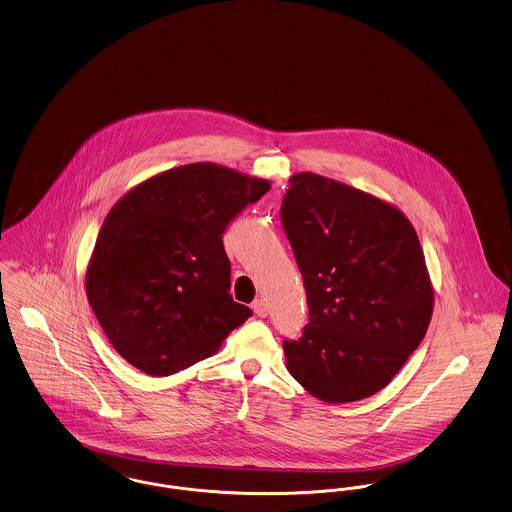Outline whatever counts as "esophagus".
<instances>
[{
  "label": "esophagus",
  "mask_w": 512,
  "mask_h": 512,
  "mask_svg": "<svg viewBox=\"0 0 512 512\" xmlns=\"http://www.w3.org/2000/svg\"><path fill=\"white\" fill-rule=\"evenodd\" d=\"M252 308H254V313H256V315H258V317H266V315H267L266 300H262V298H258V300H254V304H252Z\"/></svg>",
  "instance_id": "1"
}]
</instances>
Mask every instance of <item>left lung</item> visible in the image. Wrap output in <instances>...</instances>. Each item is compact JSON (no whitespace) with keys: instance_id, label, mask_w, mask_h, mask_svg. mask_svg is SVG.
I'll use <instances>...</instances> for the list:
<instances>
[{"instance_id":"8db88e82","label":"left lung","mask_w":512,"mask_h":512,"mask_svg":"<svg viewBox=\"0 0 512 512\" xmlns=\"http://www.w3.org/2000/svg\"><path fill=\"white\" fill-rule=\"evenodd\" d=\"M281 220L310 310L302 336L283 340L290 375L327 403L377 394L432 317L417 231L396 206L312 172L290 178Z\"/></svg>"}]
</instances>
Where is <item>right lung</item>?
Here are the masks:
<instances>
[{
  "label": "right lung",
  "mask_w": 512,
  "mask_h": 512,
  "mask_svg": "<svg viewBox=\"0 0 512 512\" xmlns=\"http://www.w3.org/2000/svg\"><path fill=\"white\" fill-rule=\"evenodd\" d=\"M269 181L212 162L139 183L112 206L86 273L89 306L114 350L151 377L212 356L252 315L233 302L222 235Z\"/></svg>",
  "instance_id": "1"
}]
</instances>
